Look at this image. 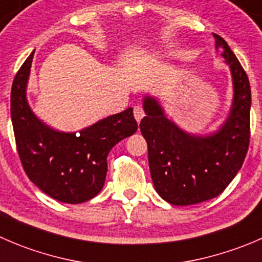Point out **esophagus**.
<instances>
[{"label":"esophagus","mask_w":262,"mask_h":262,"mask_svg":"<svg viewBox=\"0 0 262 262\" xmlns=\"http://www.w3.org/2000/svg\"><path fill=\"white\" fill-rule=\"evenodd\" d=\"M133 113H134V118H136L137 123H139V121H141L142 119H143V116H144L143 108L139 107V106H136V107H134Z\"/></svg>","instance_id":"1"}]
</instances>
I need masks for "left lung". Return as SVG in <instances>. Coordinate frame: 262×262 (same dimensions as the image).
I'll return each mask as SVG.
<instances>
[{"instance_id":"8db88e82","label":"left lung","mask_w":262,"mask_h":262,"mask_svg":"<svg viewBox=\"0 0 262 262\" xmlns=\"http://www.w3.org/2000/svg\"><path fill=\"white\" fill-rule=\"evenodd\" d=\"M215 47L229 65L234 97L229 116L210 136L187 133L165 116L159 101L146 96V116L139 128L148 147L155 189L175 206L211 200L228 187L242 167L250 144L251 87L245 69L228 43L214 34Z\"/></svg>"}]
</instances>
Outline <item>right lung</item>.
Listing matches in <instances>:
<instances>
[{
  "label": "right lung",
  "mask_w": 262,
  "mask_h": 262,
  "mask_svg": "<svg viewBox=\"0 0 262 262\" xmlns=\"http://www.w3.org/2000/svg\"><path fill=\"white\" fill-rule=\"evenodd\" d=\"M32 61L33 53L11 87V120L20 161L28 178L46 194L65 204H82L102 189L111 148L138 129L133 108L102 119L79 133L55 130L28 105Z\"/></svg>",
  "instance_id": "add662e5"
}]
</instances>
